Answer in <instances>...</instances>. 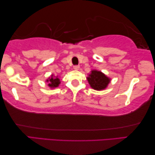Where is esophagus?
<instances>
[{
  "label": "esophagus",
  "mask_w": 155,
  "mask_h": 155,
  "mask_svg": "<svg viewBox=\"0 0 155 155\" xmlns=\"http://www.w3.org/2000/svg\"><path fill=\"white\" fill-rule=\"evenodd\" d=\"M73 68H74V70H75V71L79 70L80 69V66L75 65V66H74V67H73Z\"/></svg>",
  "instance_id": "obj_1"
}]
</instances>
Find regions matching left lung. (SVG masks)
<instances>
[{
	"mask_svg": "<svg viewBox=\"0 0 155 155\" xmlns=\"http://www.w3.org/2000/svg\"><path fill=\"white\" fill-rule=\"evenodd\" d=\"M90 87L96 91H102L107 88L110 82V78L100 71L92 70L87 78Z\"/></svg>",
	"mask_w": 155,
	"mask_h": 155,
	"instance_id": "1",
	"label": "left lung"
}]
</instances>
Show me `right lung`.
Listing matches in <instances>:
<instances>
[{
	"label": "right lung",
	"instance_id": "obj_1",
	"mask_svg": "<svg viewBox=\"0 0 155 155\" xmlns=\"http://www.w3.org/2000/svg\"><path fill=\"white\" fill-rule=\"evenodd\" d=\"M46 82L48 83V87L51 88H55L59 87L60 80L58 78V76H55L54 74H52L46 80Z\"/></svg>",
	"mask_w": 155,
	"mask_h": 155
}]
</instances>
